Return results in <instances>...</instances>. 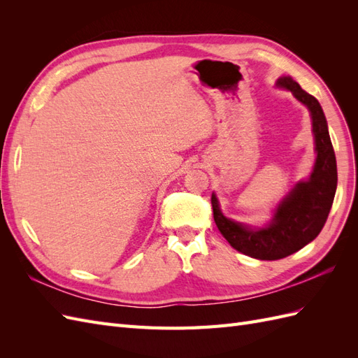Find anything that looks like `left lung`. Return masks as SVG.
I'll use <instances>...</instances> for the list:
<instances>
[{"instance_id":"1","label":"left lung","mask_w":358,"mask_h":358,"mask_svg":"<svg viewBox=\"0 0 358 358\" xmlns=\"http://www.w3.org/2000/svg\"><path fill=\"white\" fill-rule=\"evenodd\" d=\"M276 86L289 91L310 113L317 152L310 176L291 188L278 203L272 220L264 227H252L227 218L212 192L213 220L218 230L236 251L257 259L285 258L315 239L327 221L338 187L336 157L321 104L315 96L303 91L291 76L279 78Z\"/></svg>"}]
</instances>
